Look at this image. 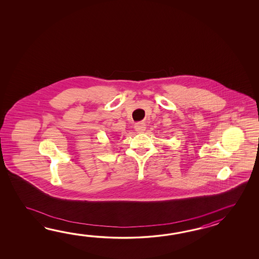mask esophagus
Masks as SVG:
<instances>
[{"instance_id": "esophagus-1", "label": "esophagus", "mask_w": 259, "mask_h": 259, "mask_svg": "<svg viewBox=\"0 0 259 259\" xmlns=\"http://www.w3.org/2000/svg\"><path fill=\"white\" fill-rule=\"evenodd\" d=\"M135 131L136 132H143L145 130H146V125H145V123H136L135 124Z\"/></svg>"}]
</instances>
